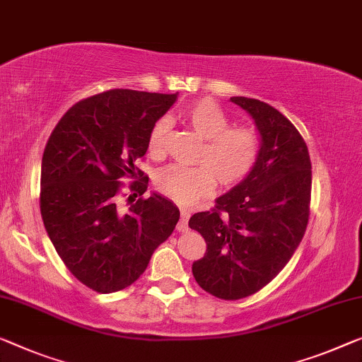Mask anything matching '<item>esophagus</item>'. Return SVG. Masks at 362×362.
Returning <instances> with one entry per match:
<instances>
[{
    "instance_id": "1",
    "label": "esophagus",
    "mask_w": 362,
    "mask_h": 362,
    "mask_svg": "<svg viewBox=\"0 0 362 362\" xmlns=\"http://www.w3.org/2000/svg\"><path fill=\"white\" fill-rule=\"evenodd\" d=\"M192 211H193V209L188 208V206L180 208L182 218H180V223L177 224V230H179V233H187V230H188V218H190Z\"/></svg>"
}]
</instances>
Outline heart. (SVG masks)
<instances>
[{
  "label": "heart",
  "mask_w": 362,
  "mask_h": 362,
  "mask_svg": "<svg viewBox=\"0 0 362 362\" xmlns=\"http://www.w3.org/2000/svg\"><path fill=\"white\" fill-rule=\"evenodd\" d=\"M185 120L199 138L198 165H169L156 177V187L164 197L177 203H192L206 197L214 188V177L221 187L230 188L250 174L260 154V134L253 127H229V118L213 100H199L185 110ZM169 123L156 122L148 138L151 158L164 156Z\"/></svg>",
  "instance_id": "b5f03b06"
}]
</instances>
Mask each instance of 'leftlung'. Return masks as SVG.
I'll list each match as a JSON object with an SVG mask.
<instances>
[{"mask_svg": "<svg viewBox=\"0 0 362 362\" xmlns=\"http://www.w3.org/2000/svg\"><path fill=\"white\" fill-rule=\"evenodd\" d=\"M255 122L260 154L249 175L190 218L206 242L193 262L197 283L224 300L255 294L291 260L309 223L312 164L293 123L265 102L230 97Z\"/></svg>", "mask_w": 362, "mask_h": 362, "instance_id": "8db88e82", "label": "left lung"}]
</instances>
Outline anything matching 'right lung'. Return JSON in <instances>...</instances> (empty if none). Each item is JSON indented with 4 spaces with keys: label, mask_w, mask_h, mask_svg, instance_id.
Instances as JSON below:
<instances>
[{
    "label": "right lung",
    "mask_w": 362,
    "mask_h": 362,
    "mask_svg": "<svg viewBox=\"0 0 362 362\" xmlns=\"http://www.w3.org/2000/svg\"><path fill=\"white\" fill-rule=\"evenodd\" d=\"M177 94L110 89L79 100L48 138L42 158L40 213L47 234L66 268L95 293L128 288L169 239L180 211L148 188L128 210L117 206L123 176L144 175L134 163L148 151L156 122ZM136 197V194H134Z\"/></svg>",
    "instance_id": "1"
}]
</instances>
